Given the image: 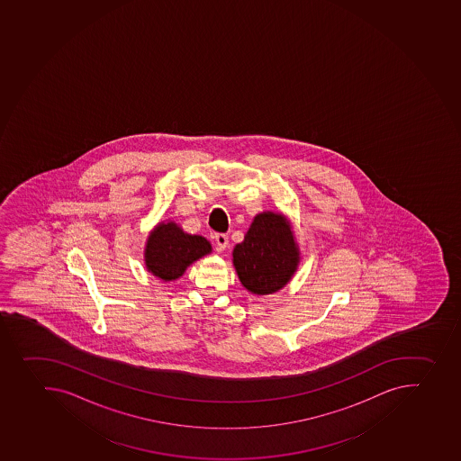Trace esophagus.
Segmentation results:
<instances>
[{"instance_id":"obj_1","label":"esophagus","mask_w":461,"mask_h":461,"mask_svg":"<svg viewBox=\"0 0 461 461\" xmlns=\"http://www.w3.org/2000/svg\"><path fill=\"white\" fill-rule=\"evenodd\" d=\"M214 240H216V247L219 251H223V249H226V247H228L229 244V238L226 233H216Z\"/></svg>"}]
</instances>
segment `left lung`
I'll return each instance as SVG.
<instances>
[{
    "mask_svg": "<svg viewBox=\"0 0 461 461\" xmlns=\"http://www.w3.org/2000/svg\"><path fill=\"white\" fill-rule=\"evenodd\" d=\"M233 266L242 285L256 295L274 294L290 283L299 267V245L281 212L254 217L244 241L233 249Z\"/></svg>",
    "mask_w": 461,
    "mask_h": 461,
    "instance_id": "8db88e82",
    "label": "left lung"
}]
</instances>
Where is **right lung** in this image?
Returning <instances> with one entry per match:
<instances>
[{"instance_id":"obj_1","label":"right lung","mask_w":461,"mask_h":461,"mask_svg":"<svg viewBox=\"0 0 461 461\" xmlns=\"http://www.w3.org/2000/svg\"><path fill=\"white\" fill-rule=\"evenodd\" d=\"M212 253V244L199 235H189L175 221H161L146 241L145 265L162 281H176L199 258Z\"/></svg>"}]
</instances>
